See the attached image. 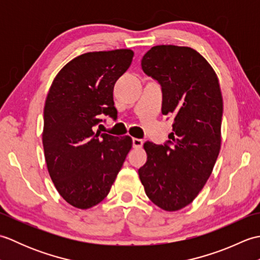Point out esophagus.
Here are the masks:
<instances>
[{"mask_svg":"<svg viewBox=\"0 0 260 260\" xmlns=\"http://www.w3.org/2000/svg\"><path fill=\"white\" fill-rule=\"evenodd\" d=\"M132 142H133V147H135V148H139V147L143 146V140L133 139L132 140Z\"/></svg>","mask_w":260,"mask_h":260,"instance_id":"obj_1","label":"esophagus"}]
</instances>
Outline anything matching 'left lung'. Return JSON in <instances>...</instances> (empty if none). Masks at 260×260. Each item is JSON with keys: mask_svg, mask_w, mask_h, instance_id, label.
<instances>
[{"mask_svg": "<svg viewBox=\"0 0 260 260\" xmlns=\"http://www.w3.org/2000/svg\"><path fill=\"white\" fill-rule=\"evenodd\" d=\"M142 69L162 87V114L173 116L164 145L144 143L147 161L139 170L146 196L165 211L190 204L211 175L221 146L223 103L218 77L194 49L151 48Z\"/></svg>", "mask_w": 260, "mask_h": 260, "instance_id": "8db88e82", "label": "left lung"}]
</instances>
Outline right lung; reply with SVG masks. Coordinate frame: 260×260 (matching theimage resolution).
<instances>
[{"instance_id": "right-lung-1", "label": "right lung", "mask_w": 260, "mask_h": 260, "mask_svg": "<svg viewBox=\"0 0 260 260\" xmlns=\"http://www.w3.org/2000/svg\"><path fill=\"white\" fill-rule=\"evenodd\" d=\"M129 49L87 52L59 71L43 112L42 144L59 194L71 206L89 209L110 191L132 148V139L95 133L93 127L117 113L115 82L129 68Z\"/></svg>"}]
</instances>
